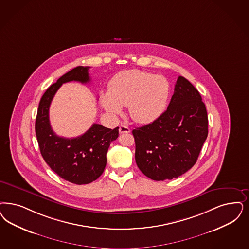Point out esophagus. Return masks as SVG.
Here are the masks:
<instances>
[{
	"mask_svg": "<svg viewBox=\"0 0 249 249\" xmlns=\"http://www.w3.org/2000/svg\"><path fill=\"white\" fill-rule=\"evenodd\" d=\"M119 130H120V133H129V131H130L129 127H127V126H125V125H121V126H120Z\"/></svg>",
	"mask_w": 249,
	"mask_h": 249,
	"instance_id": "1",
	"label": "esophagus"
}]
</instances>
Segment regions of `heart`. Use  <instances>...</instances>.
I'll return each instance as SVG.
<instances>
[{"mask_svg":"<svg viewBox=\"0 0 249 249\" xmlns=\"http://www.w3.org/2000/svg\"><path fill=\"white\" fill-rule=\"evenodd\" d=\"M169 95V83L162 75H153L140 70L121 71L112 79L108 93L101 95L104 108L119 116L122 107L129 106L130 118L146 124L163 111Z\"/></svg>","mask_w":249,"mask_h":249,"instance_id":"1","label":"heart"}]
</instances>
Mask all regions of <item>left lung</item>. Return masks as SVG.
<instances>
[{
  "mask_svg": "<svg viewBox=\"0 0 249 249\" xmlns=\"http://www.w3.org/2000/svg\"><path fill=\"white\" fill-rule=\"evenodd\" d=\"M132 134L135 161L146 177L156 181L178 178L196 163L208 136L205 104L192 84L179 76L167 109Z\"/></svg>",
  "mask_w": 249,
  "mask_h": 249,
  "instance_id": "left-lung-1",
  "label": "left lung"
}]
</instances>
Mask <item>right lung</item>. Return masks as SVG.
<instances>
[{"mask_svg": "<svg viewBox=\"0 0 249 249\" xmlns=\"http://www.w3.org/2000/svg\"><path fill=\"white\" fill-rule=\"evenodd\" d=\"M88 70L84 66L72 69L47 89L40 99L35 124L45 162L61 178L77 185L89 184L102 175L107 150L111 142L119 137V127L107 129L96 123L83 135L71 139L56 135L52 129L49 110L56 92L64 83H89Z\"/></svg>", "mask_w": 249, "mask_h": 249, "instance_id": "1", "label": "right lung"}]
</instances>
